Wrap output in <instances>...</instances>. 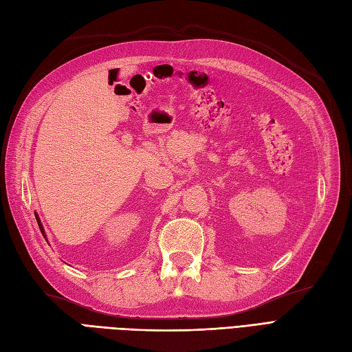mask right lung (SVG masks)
I'll use <instances>...</instances> for the list:
<instances>
[{
  "label": "right lung",
  "mask_w": 352,
  "mask_h": 352,
  "mask_svg": "<svg viewBox=\"0 0 352 352\" xmlns=\"http://www.w3.org/2000/svg\"><path fill=\"white\" fill-rule=\"evenodd\" d=\"M35 219H37V223H38V226H40V230H41V233H43V236L46 238V233H44V229H43V224H41V221H40V219H38V215L35 214ZM47 241V239H46Z\"/></svg>",
  "instance_id": "add662e5"
}]
</instances>
